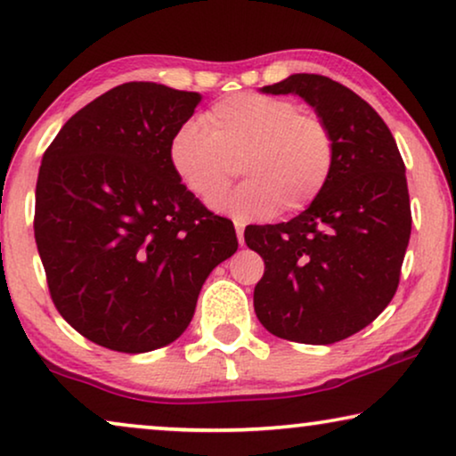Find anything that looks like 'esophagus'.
<instances>
[{"mask_svg": "<svg viewBox=\"0 0 456 456\" xmlns=\"http://www.w3.org/2000/svg\"><path fill=\"white\" fill-rule=\"evenodd\" d=\"M234 228H236V239H239V242L242 245V242H245V224L236 220L234 222Z\"/></svg>", "mask_w": 456, "mask_h": 456, "instance_id": "1", "label": "esophagus"}]
</instances>
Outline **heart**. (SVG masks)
Instances as JSON below:
<instances>
[{
    "label": "heart",
    "instance_id": "obj_1",
    "mask_svg": "<svg viewBox=\"0 0 456 456\" xmlns=\"http://www.w3.org/2000/svg\"><path fill=\"white\" fill-rule=\"evenodd\" d=\"M167 158L192 197L236 220H265L320 197L334 172L336 142L326 120L290 99L236 93L211 105L203 122L180 124ZM239 163L249 180L220 196Z\"/></svg>",
    "mask_w": 456,
    "mask_h": 456
}]
</instances>
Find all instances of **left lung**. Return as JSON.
I'll return each mask as SVG.
<instances>
[{
	"mask_svg": "<svg viewBox=\"0 0 456 456\" xmlns=\"http://www.w3.org/2000/svg\"><path fill=\"white\" fill-rule=\"evenodd\" d=\"M303 97L332 130L334 172L290 222L245 230L264 257L253 305L267 332L303 345L357 334L392 301L411 236L404 161L365 99L322 74H292L261 89Z\"/></svg>",
	"mask_w": 456,
	"mask_h": 456,
	"instance_id": "8db88e82",
	"label": "left lung"
}]
</instances>
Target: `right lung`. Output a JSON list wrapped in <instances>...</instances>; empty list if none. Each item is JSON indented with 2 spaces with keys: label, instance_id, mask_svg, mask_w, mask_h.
<instances>
[{
  "label": "right lung",
  "instance_id": "obj_1",
  "mask_svg": "<svg viewBox=\"0 0 456 456\" xmlns=\"http://www.w3.org/2000/svg\"><path fill=\"white\" fill-rule=\"evenodd\" d=\"M199 93L124 83L78 110L43 153L35 240L60 315L99 346L147 353L184 332L232 222L184 189L167 158Z\"/></svg>",
  "mask_w": 456,
  "mask_h": 456
}]
</instances>
